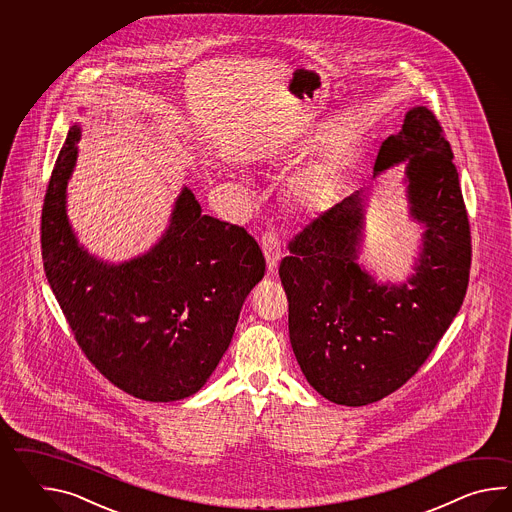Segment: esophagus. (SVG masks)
I'll use <instances>...</instances> for the list:
<instances>
[{"label": "esophagus", "mask_w": 512, "mask_h": 512, "mask_svg": "<svg viewBox=\"0 0 512 512\" xmlns=\"http://www.w3.org/2000/svg\"><path fill=\"white\" fill-rule=\"evenodd\" d=\"M261 251L265 254V260H267V269L269 271H276L278 267V261L282 258V247H280V241L272 234V232H265L261 236Z\"/></svg>", "instance_id": "obj_1"}]
</instances>
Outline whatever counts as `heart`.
<instances>
[{"label": "heart", "instance_id": "heart-1", "mask_svg": "<svg viewBox=\"0 0 512 512\" xmlns=\"http://www.w3.org/2000/svg\"><path fill=\"white\" fill-rule=\"evenodd\" d=\"M324 181L316 172H304L294 179L293 194L302 205H313L322 194Z\"/></svg>", "mask_w": 512, "mask_h": 512}]
</instances>
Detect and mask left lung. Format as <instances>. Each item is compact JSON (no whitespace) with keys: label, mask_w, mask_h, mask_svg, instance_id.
Segmentation results:
<instances>
[{"label":"left lung","mask_w":512,"mask_h":512,"mask_svg":"<svg viewBox=\"0 0 512 512\" xmlns=\"http://www.w3.org/2000/svg\"><path fill=\"white\" fill-rule=\"evenodd\" d=\"M454 153L434 113L412 108L382 142L373 177L406 163L410 216L425 227L414 274L379 283L360 267L366 192L313 219L289 243L280 278L289 338L307 382L331 403L366 406L414 377L467 293L470 225Z\"/></svg>","instance_id":"obj_1"}]
</instances>
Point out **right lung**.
Instances as JSON below:
<instances>
[{"mask_svg": "<svg viewBox=\"0 0 512 512\" xmlns=\"http://www.w3.org/2000/svg\"><path fill=\"white\" fill-rule=\"evenodd\" d=\"M78 141L75 124L45 192L47 282L78 346L111 384L152 403L190 397L229 349L241 305L265 274V258L243 227L203 214L186 186L150 251L117 265L91 256L67 219Z\"/></svg>", "mask_w": 512, "mask_h": 512, "instance_id": "obj_1", "label": "right lung"}]
</instances>
